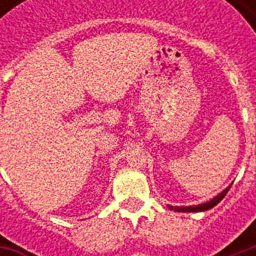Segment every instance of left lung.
Returning <instances> with one entry per match:
<instances>
[{"mask_svg": "<svg viewBox=\"0 0 256 256\" xmlns=\"http://www.w3.org/2000/svg\"><path fill=\"white\" fill-rule=\"evenodd\" d=\"M232 185H229L228 188L224 189L220 194H216L215 198H212L208 202H206V203L198 204V206H186V207H172V206H167L170 210H174V211H177V212H202V211H207V210H211L212 207H215L216 204L220 203L222 198H225V194L228 193V190L230 189Z\"/></svg>", "mask_w": 256, "mask_h": 256, "instance_id": "obj_1", "label": "left lung"}]
</instances>
